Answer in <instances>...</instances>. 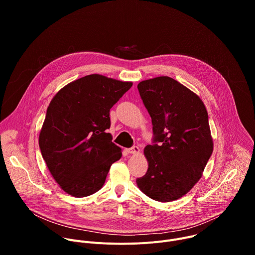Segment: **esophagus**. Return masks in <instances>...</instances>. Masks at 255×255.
Returning a JSON list of instances; mask_svg holds the SVG:
<instances>
[{
  "instance_id": "esophagus-1",
  "label": "esophagus",
  "mask_w": 255,
  "mask_h": 255,
  "mask_svg": "<svg viewBox=\"0 0 255 255\" xmlns=\"http://www.w3.org/2000/svg\"><path fill=\"white\" fill-rule=\"evenodd\" d=\"M127 152L131 153V154H138V153H140V149L138 146H133L131 148H128Z\"/></svg>"
}]
</instances>
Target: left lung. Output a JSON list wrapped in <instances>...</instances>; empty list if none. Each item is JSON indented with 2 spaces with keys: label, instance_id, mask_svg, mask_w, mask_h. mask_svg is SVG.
<instances>
[{
  "label": "left lung",
  "instance_id": "obj_1",
  "mask_svg": "<svg viewBox=\"0 0 255 255\" xmlns=\"http://www.w3.org/2000/svg\"><path fill=\"white\" fill-rule=\"evenodd\" d=\"M137 88L155 142L144 148L148 169L137 186L155 201H175L198 183L212 155L208 112L197 94L169 77L142 81Z\"/></svg>",
  "mask_w": 255,
  "mask_h": 255
}]
</instances>
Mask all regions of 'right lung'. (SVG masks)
Wrapping results in <instances>:
<instances>
[{"label":"right lung","mask_w":255,"mask_h":255,"mask_svg":"<svg viewBox=\"0 0 255 255\" xmlns=\"http://www.w3.org/2000/svg\"><path fill=\"white\" fill-rule=\"evenodd\" d=\"M101 75L64 86L51 100L39 134L43 159L59 187L83 198L98 192L122 156L112 142L110 109L132 87Z\"/></svg>","instance_id":"right-lung-1"}]
</instances>
